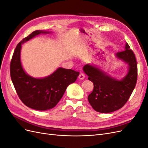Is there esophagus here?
<instances>
[{"label":"esophagus","instance_id":"obj_1","mask_svg":"<svg viewBox=\"0 0 148 148\" xmlns=\"http://www.w3.org/2000/svg\"><path fill=\"white\" fill-rule=\"evenodd\" d=\"M84 77H85V75H84V73H80L79 75V76H78V78H79V79H84Z\"/></svg>","mask_w":148,"mask_h":148}]
</instances>
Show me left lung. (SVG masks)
I'll list each match as a JSON object with an SVG mask.
<instances>
[{"mask_svg":"<svg viewBox=\"0 0 148 148\" xmlns=\"http://www.w3.org/2000/svg\"><path fill=\"white\" fill-rule=\"evenodd\" d=\"M126 44L125 50L116 56L129 65L128 73L123 79L117 80L91 65L83 67L88 79L93 83L92 92L88 99L92 108L101 113H110L120 109L126 104L135 88L138 77L137 62L135 53Z\"/></svg>","mask_w":148,"mask_h":148,"instance_id":"obj_1","label":"left lung"}]
</instances>
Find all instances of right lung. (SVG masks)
Instances as JSON below:
<instances>
[{
	"instance_id": "obj_1",
	"label": "right lung",
	"mask_w": 148,
	"mask_h": 148,
	"mask_svg": "<svg viewBox=\"0 0 148 148\" xmlns=\"http://www.w3.org/2000/svg\"><path fill=\"white\" fill-rule=\"evenodd\" d=\"M47 33L36 30L23 38L15 49L10 65L12 81L20 100L29 108L38 110L54 107L63 96L67 86L74 83L79 75L78 71L62 68L42 79L31 77L25 72L20 62L21 44L40 33Z\"/></svg>"
}]
</instances>
